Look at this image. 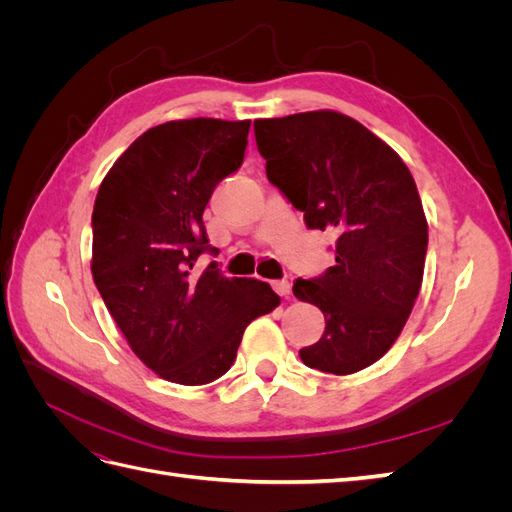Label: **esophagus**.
<instances>
[{
  "instance_id": "34e87169",
  "label": "esophagus",
  "mask_w": 512,
  "mask_h": 512,
  "mask_svg": "<svg viewBox=\"0 0 512 512\" xmlns=\"http://www.w3.org/2000/svg\"><path fill=\"white\" fill-rule=\"evenodd\" d=\"M273 290L280 294V297H288V294H290V282L288 280H277V282H273Z\"/></svg>"
}]
</instances>
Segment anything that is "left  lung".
<instances>
[{
	"mask_svg": "<svg viewBox=\"0 0 512 512\" xmlns=\"http://www.w3.org/2000/svg\"><path fill=\"white\" fill-rule=\"evenodd\" d=\"M267 177L312 230H329L335 265L294 282L299 301L322 309L316 344L301 361L348 376L395 344L423 282L427 220L408 166L359 121L309 111L254 121Z\"/></svg>",
	"mask_w": 512,
	"mask_h": 512,
	"instance_id": "left-lung-1",
	"label": "left lung"
}]
</instances>
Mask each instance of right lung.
Here are the masks:
<instances>
[{
	"label": "right lung",
	"mask_w": 512,
	"mask_h": 512,
	"mask_svg": "<svg viewBox=\"0 0 512 512\" xmlns=\"http://www.w3.org/2000/svg\"><path fill=\"white\" fill-rule=\"evenodd\" d=\"M252 121H166L141 134L108 170L94 205L96 288L130 348L168 382L218 380L247 324L280 305L267 282L198 271L209 245L203 211L241 166Z\"/></svg>",
	"instance_id": "obj_1"
}]
</instances>
